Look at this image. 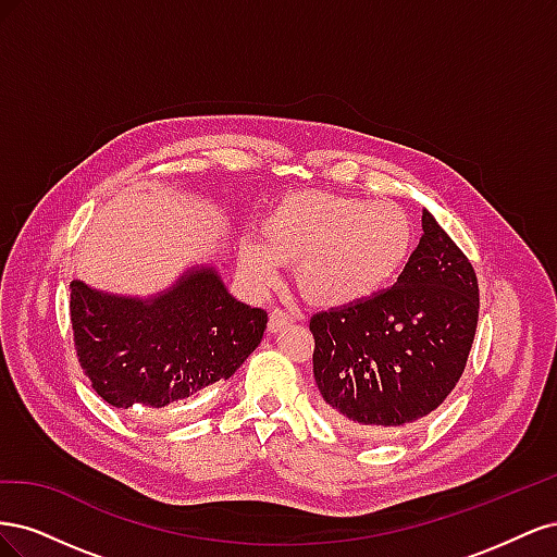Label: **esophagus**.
<instances>
[{"label": "esophagus", "instance_id": "obj_1", "mask_svg": "<svg viewBox=\"0 0 557 557\" xmlns=\"http://www.w3.org/2000/svg\"><path fill=\"white\" fill-rule=\"evenodd\" d=\"M293 323V315L285 313L283 309H272L269 311V332H278L281 327L290 325Z\"/></svg>", "mask_w": 557, "mask_h": 557}]
</instances>
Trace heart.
I'll return each mask as SVG.
<instances>
[{"mask_svg": "<svg viewBox=\"0 0 557 557\" xmlns=\"http://www.w3.org/2000/svg\"><path fill=\"white\" fill-rule=\"evenodd\" d=\"M413 230L393 201L295 193L269 209L262 242L246 239L239 264L256 285L297 264V288L309 305L344 309L374 297L409 258Z\"/></svg>", "mask_w": 557, "mask_h": 557, "instance_id": "b5f03b06", "label": "heart"}]
</instances>
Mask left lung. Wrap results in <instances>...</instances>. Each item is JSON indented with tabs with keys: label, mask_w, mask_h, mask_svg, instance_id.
<instances>
[{
	"label": "left lung",
	"mask_w": 557,
	"mask_h": 557,
	"mask_svg": "<svg viewBox=\"0 0 557 557\" xmlns=\"http://www.w3.org/2000/svg\"><path fill=\"white\" fill-rule=\"evenodd\" d=\"M476 323L474 267L423 209V237L393 288L311 318L320 407L362 440L399 436L460 381Z\"/></svg>",
	"instance_id": "left-lung-1"
}]
</instances>
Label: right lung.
Here are the masks:
<instances>
[{"instance_id":"obj_1","label":"right lung","mask_w":557,"mask_h":557,"mask_svg":"<svg viewBox=\"0 0 557 557\" xmlns=\"http://www.w3.org/2000/svg\"><path fill=\"white\" fill-rule=\"evenodd\" d=\"M76 356L115 409H164L227 381L262 342L267 311L234 299L213 264L158 295L129 297L72 281Z\"/></svg>"}]
</instances>
